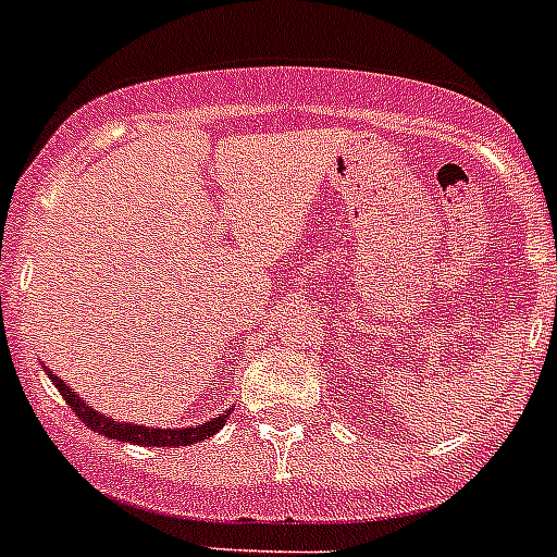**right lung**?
Instances as JSON below:
<instances>
[{
	"label": "right lung",
	"mask_w": 557,
	"mask_h": 557,
	"mask_svg": "<svg viewBox=\"0 0 557 557\" xmlns=\"http://www.w3.org/2000/svg\"><path fill=\"white\" fill-rule=\"evenodd\" d=\"M44 371H47V376L52 379V385L58 387V393L63 396V401H66L72 410H75V416L81 418L83 424L91 426V430L100 432V435L111 437V441H122V444H136V446H189V444H200V441H206V437L218 435V430H223L225 421H228V416H231V410H234V407H228V410L220 412L218 418H209L206 424L186 426V430H159V426L131 424V421H116V418L97 412L95 407H88L86 401H83V398L77 396V393L72 391V387H69L63 379H58L55 373L49 371L47 366H44Z\"/></svg>",
	"instance_id": "right-lung-1"
}]
</instances>
